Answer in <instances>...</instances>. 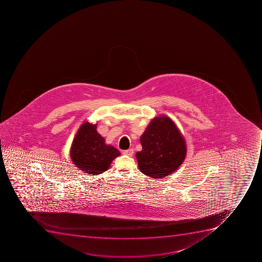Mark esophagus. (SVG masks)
<instances>
[{
  "mask_svg": "<svg viewBox=\"0 0 262 262\" xmlns=\"http://www.w3.org/2000/svg\"><path fill=\"white\" fill-rule=\"evenodd\" d=\"M123 154L125 155V156H133V154H134V150H133V148H129V149H127V150L123 151Z\"/></svg>",
  "mask_w": 262,
  "mask_h": 262,
  "instance_id": "esophagus-1",
  "label": "esophagus"
}]
</instances>
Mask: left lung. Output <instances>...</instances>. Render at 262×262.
<instances>
[{
  "label": "left lung",
  "instance_id": "8db88e82",
  "mask_svg": "<svg viewBox=\"0 0 262 262\" xmlns=\"http://www.w3.org/2000/svg\"><path fill=\"white\" fill-rule=\"evenodd\" d=\"M140 142L143 149L136 154L138 167L153 179L173 174L186 157L185 138L176 123L165 114L151 119Z\"/></svg>",
  "mask_w": 262,
  "mask_h": 262
}]
</instances>
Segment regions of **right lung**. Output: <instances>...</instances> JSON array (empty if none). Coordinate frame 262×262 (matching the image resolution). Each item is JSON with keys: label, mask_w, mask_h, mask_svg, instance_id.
I'll use <instances>...</instances> for the list:
<instances>
[{"label": "right lung", "mask_w": 262, "mask_h": 262, "mask_svg": "<svg viewBox=\"0 0 262 262\" xmlns=\"http://www.w3.org/2000/svg\"><path fill=\"white\" fill-rule=\"evenodd\" d=\"M96 127L97 123L83 122L77 130L70 148L71 160L76 167L91 175L103 173L108 170L114 159L120 156L117 148L105 143Z\"/></svg>", "instance_id": "1"}]
</instances>
